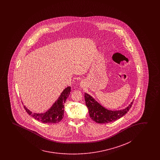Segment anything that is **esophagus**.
<instances>
[{"label": "esophagus", "mask_w": 160, "mask_h": 160, "mask_svg": "<svg viewBox=\"0 0 160 160\" xmlns=\"http://www.w3.org/2000/svg\"><path fill=\"white\" fill-rule=\"evenodd\" d=\"M81 85H82V83H81Z\"/></svg>", "instance_id": "34e87169"}]
</instances>
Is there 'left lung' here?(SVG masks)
Here are the masks:
<instances>
[{"mask_svg": "<svg viewBox=\"0 0 160 160\" xmlns=\"http://www.w3.org/2000/svg\"><path fill=\"white\" fill-rule=\"evenodd\" d=\"M85 102L88 108L89 116L92 120L99 124L108 123L124 116L130 109L133 101L125 108L119 110H108L102 106L90 95L85 92Z\"/></svg>", "mask_w": 160, "mask_h": 160, "instance_id": "obj_1", "label": "left lung"}]
</instances>
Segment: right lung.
Wrapping results in <instances>:
<instances>
[{
	"mask_svg": "<svg viewBox=\"0 0 160 160\" xmlns=\"http://www.w3.org/2000/svg\"><path fill=\"white\" fill-rule=\"evenodd\" d=\"M71 92V87H66L63 90L60 96L54 102L53 104L48 110L42 113H35L31 112L24 106V109L30 116L33 117L35 120L43 123H57L61 121L64 117V103Z\"/></svg>",
	"mask_w": 160,
	"mask_h": 160,
	"instance_id": "add662e5",
	"label": "right lung"
}]
</instances>
